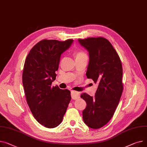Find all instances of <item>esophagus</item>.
Listing matches in <instances>:
<instances>
[{
    "label": "esophagus",
    "instance_id": "obj_1",
    "mask_svg": "<svg viewBox=\"0 0 147 147\" xmlns=\"http://www.w3.org/2000/svg\"><path fill=\"white\" fill-rule=\"evenodd\" d=\"M71 97L73 99H79L80 98V93L76 92V91H71Z\"/></svg>",
    "mask_w": 147,
    "mask_h": 147
}]
</instances>
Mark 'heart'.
I'll use <instances>...</instances> for the list:
<instances>
[{
	"instance_id": "1",
	"label": "heart",
	"mask_w": 147,
	"mask_h": 147,
	"mask_svg": "<svg viewBox=\"0 0 147 147\" xmlns=\"http://www.w3.org/2000/svg\"><path fill=\"white\" fill-rule=\"evenodd\" d=\"M74 55L76 60H80V59H83V58H86V59H87V57H88L87 53L85 51L81 50H76L74 52Z\"/></svg>"
}]
</instances>
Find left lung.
<instances>
[{
    "mask_svg": "<svg viewBox=\"0 0 147 147\" xmlns=\"http://www.w3.org/2000/svg\"><path fill=\"white\" fill-rule=\"evenodd\" d=\"M79 42L89 52L86 76L98 85L94 96L81 94L87 104L83 119L90 128L99 129L112 119L120 101L123 89L122 63L112 45L103 37L79 39Z\"/></svg>",
    "mask_w": 147,
    "mask_h": 147,
    "instance_id": "obj_1",
    "label": "left lung"
}]
</instances>
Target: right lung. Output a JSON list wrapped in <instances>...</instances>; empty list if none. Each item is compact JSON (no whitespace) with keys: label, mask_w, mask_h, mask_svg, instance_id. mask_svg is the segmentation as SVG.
Masks as SVG:
<instances>
[{"label":"right lung","mask_w":147,"mask_h":147,"mask_svg":"<svg viewBox=\"0 0 147 147\" xmlns=\"http://www.w3.org/2000/svg\"><path fill=\"white\" fill-rule=\"evenodd\" d=\"M73 40H43L28 54L22 73L27 103L35 119L48 128L59 125L71 100L70 91L51 86L55 80L61 54Z\"/></svg>","instance_id":"1"}]
</instances>
